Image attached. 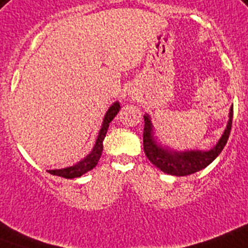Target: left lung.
Segmentation results:
<instances>
[{"label": "left lung", "instance_id": "1", "mask_svg": "<svg viewBox=\"0 0 248 248\" xmlns=\"http://www.w3.org/2000/svg\"><path fill=\"white\" fill-rule=\"evenodd\" d=\"M233 108L229 112V121L224 134L217 142L214 148L208 152L201 150H186V152H174L170 149L163 148L162 145L156 144L154 135H153V124L149 114L144 116V152L150 162L163 170L164 173L172 174V176H188L192 173L204 170L208 167L217 156L222 153L225 144L228 141L231 128H232Z\"/></svg>", "mask_w": 248, "mask_h": 248}]
</instances>
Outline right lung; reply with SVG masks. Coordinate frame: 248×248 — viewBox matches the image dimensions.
Here are the masks:
<instances>
[{
	"mask_svg": "<svg viewBox=\"0 0 248 248\" xmlns=\"http://www.w3.org/2000/svg\"><path fill=\"white\" fill-rule=\"evenodd\" d=\"M120 103L116 102L112 106L109 107V109L107 110L106 116H104L103 124H102V128H100L99 134H98V139H96L95 145L93 148L92 152L85 156V158L80 160L78 163H76L75 166L67 167V168H62V170H48V172L53 174V176H60L63 177V178H78V177L85 174L86 172L92 170L94 167L98 164L99 162L100 155H102V152H103V140L106 138L107 130L109 127V124L112 122L116 114L120 112Z\"/></svg>",
	"mask_w": 248,
	"mask_h": 248,
	"instance_id": "obj_1",
	"label": "right lung"
}]
</instances>
